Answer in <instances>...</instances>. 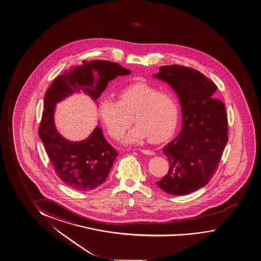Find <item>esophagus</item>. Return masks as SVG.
I'll return each instance as SVG.
<instances>
[{"label": "esophagus", "instance_id": "34e87169", "mask_svg": "<svg viewBox=\"0 0 261 261\" xmlns=\"http://www.w3.org/2000/svg\"><path fill=\"white\" fill-rule=\"evenodd\" d=\"M140 151L141 152V153L145 154V155H149V156H152V155H154V154H155L154 151L149 150V149H140Z\"/></svg>", "mask_w": 261, "mask_h": 261}]
</instances>
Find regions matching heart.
<instances>
[{"label":"heart","mask_w":261,"mask_h":261,"mask_svg":"<svg viewBox=\"0 0 261 261\" xmlns=\"http://www.w3.org/2000/svg\"><path fill=\"white\" fill-rule=\"evenodd\" d=\"M118 101L105 96L100 101V115L110 136L120 140L134 120L137 124L126 137L128 143L148 138L158 143L175 132L179 117V103L171 92L161 91L148 84L138 83L118 91Z\"/></svg>","instance_id":"heart-1"}]
</instances>
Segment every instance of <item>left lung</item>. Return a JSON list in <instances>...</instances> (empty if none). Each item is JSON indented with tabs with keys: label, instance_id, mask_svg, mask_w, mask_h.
<instances>
[{
	"label": "left lung",
	"instance_id": "1",
	"mask_svg": "<svg viewBox=\"0 0 261 261\" xmlns=\"http://www.w3.org/2000/svg\"><path fill=\"white\" fill-rule=\"evenodd\" d=\"M156 76L175 90L183 117L181 132L163 148L168 173L156 184L169 195H188L206 186L218 167L228 142L225 106L214 98L216 85L191 67L160 66Z\"/></svg>",
	"mask_w": 261,
	"mask_h": 261
}]
</instances>
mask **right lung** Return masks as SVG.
Masks as SVG:
<instances>
[{
    "label": "right lung",
    "instance_id": "right-lung-1",
    "mask_svg": "<svg viewBox=\"0 0 261 261\" xmlns=\"http://www.w3.org/2000/svg\"><path fill=\"white\" fill-rule=\"evenodd\" d=\"M129 73L130 70L118 63L84 60L81 66L72 67L56 78L47 90L39 138L56 174L67 187L80 192L100 187L109 175L118 153L106 141L100 127L82 141L65 140L55 127L56 103L80 91L96 100L109 81Z\"/></svg>",
    "mask_w": 261,
    "mask_h": 261
}]
</instances>
